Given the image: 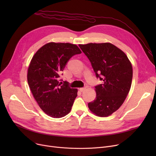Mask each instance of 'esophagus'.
<instances>
[{
	"label": "esophagus",
	"mask_w": 156,
	"mask_h": 156,
	"mask_svg": "<svg viewBox=\"0 0 156 156\" xmlns=\"http://www.w3.org/2000/svg\"><path fill=\"white\" fill-rule=\"evenodd\" d=\"M86 90V87H83V88H80V91L81 92H83Z\"/></svg>",
	"instance_id": "34e87169"
}]
</instances>
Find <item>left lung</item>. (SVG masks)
I'll list each match as a JSON object with an SVG mask.
<instances>
[{
    "instance_id": "left-lung-1",
    "label": "left lung",
    "mask_w": 156,
    "mask_h": 156,
    "mask_svg": "<svg viewBox=\"0 0 156 156\" xmlns=\"http://www.w3.org/2000/svg\"><path fill=\"white\" fill-rule=\"evenodd\" d=\"M88 57L97 78L102 84L95 87L96 97L88 104L93 113L106 117L117 111L129 93L133 78L132 66L126 55L110 43L79 45Z\"/></svg>"
}]
</instances>
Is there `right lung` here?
<instances>
[{
	"label": "right lung",
	"mask_w": 156,
	"mask_h": 156,
	"mask_svg": "<svg viewBox=\"0 0 156 156\" xmlns=\"http://www.w3.org/2000/svg\"><path fill=\"white\" fill-rule=\"evenodd\" d=\"M81 53L75 44L51 42L33 57L28 70V83L40 108L49 116L59 118L70 112L78 90L71 88L66 81L61 85L60 76L71 57Z\"/></svg>",
	"instance_id": "right-lung-1"
}]
</instances>
